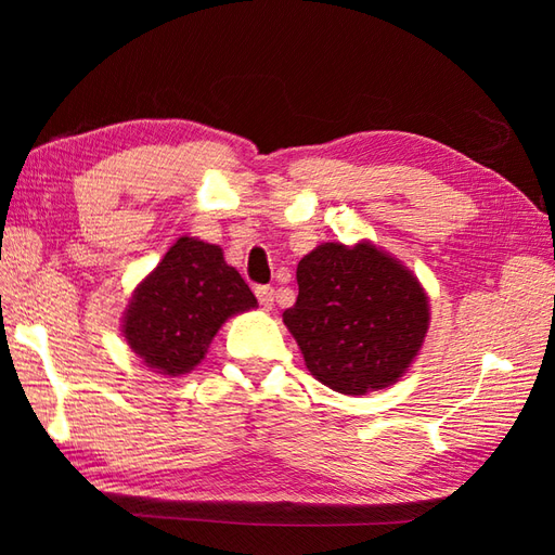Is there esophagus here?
I'll return each mask as SVG.
<instances>
[{
	"label": "esophagus",
	"instance_id": "esophagus-1",
	"mask_svg": "<svg viewBox=\"0 0 555 555\" xmlns=\"http://www.w3.org/2000/svg\"><path fill=\"white\" fill-rule=\"evenodd\" d=\"M257 300L262 305L264 310H271V305H274V288L271 286H257Z\"/></svg>",
	"mask_w": 555,
	"mask_h": 555
}]
</instances>
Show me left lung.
I'll list each match as a JSON object with an SVG mask.
<instances>
[{
    "label": "left lung",
    "mask_w": 555,
    "mask_h": 555,
    "mask_svg": "<svg viewBox=\"0 0 555 555\" xmlns=\"http://www.w3.org/2000/svg\"><path fill=\"white\" fill-rule=\"evenodd\" d=\"M296 276L284 324L314 379L364 396L405 374L429 328V298L408 267L370 241L322 243Z\"/></svg>",
    "instance_id": "8db88e82"
}]
</instances>
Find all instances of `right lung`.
Wrapping results in <instances>:
<instances>
[{
	"label": "right lung",
	"mask_w": 555,
	"mask_h": 555,
	"mask_svg": "<svg viewBox=\"0 0 555 555\" xmlns=\"http://www.w3.org/2000/svg\"><path fill=\"white\" fill-rule=\"evenodd\" d=\"M253 308L257 298L221 247L183 235L133 291L124 338L152 372L179 376L203 362L229 317Z\"/></svg>",
	"instance_id": "add662e5"
}]
</instances>
